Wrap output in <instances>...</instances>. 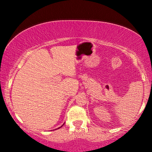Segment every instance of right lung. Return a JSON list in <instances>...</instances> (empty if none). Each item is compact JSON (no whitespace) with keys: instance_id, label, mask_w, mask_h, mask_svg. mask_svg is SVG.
<instances>
[{"instance_id":"add662e5","label":"right lung","mask_w":152,"mask_h":152,"mask_svg":"<svg viewBox=\"0 0 152 152\" xmlns=\"http://www.w3.org/2000/svg\"><path fill=\"white\" fill-rule=\"evenodd\" d=\"M59 128H60V127H59Z\"/></svg>"}]
</instances>
